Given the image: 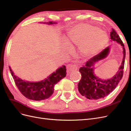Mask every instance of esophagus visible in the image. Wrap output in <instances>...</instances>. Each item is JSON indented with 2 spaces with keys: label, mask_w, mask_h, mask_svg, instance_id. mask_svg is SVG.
Returning <instances> with one entry per match:
<instances>
[{
  "label": "esophagus",
  "mask_w": 131,
  "mask_h": 131,
  "mask_svg": "<svg viewBox=\"0 0 131 131\" xmlns=\"http://www.w3.org/2000/svg\"><path fill=\"white\" fill-rule=\"evenodd\" d=\"M78 69V66L77 64H70L69 66V69L70 71H74L77 70Z\"/></svg>",
  "instance_id": "1"
}]
</instances>
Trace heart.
Masks as SVG:
<instances>
[{"label": "heart", "mask_w": 131, "mask_h": 131, "mask_svg": "<svg viewBox=\"0 0 131 131\" xmlns=\"http://www.w3.org/2000/svg\"><path fill=\"white\" fill-rule=\"evenodd\" d=\"M67 40L70 43L80 46L82 52L88 55L96 53L106 45L108 37L105 31L88 24H79L67 33ZM71 46L64 43V49L68 51Z\"/></svg>", "instance_id": "b5f03b06"}]
</instances>
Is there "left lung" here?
Segmentation results:
<instances>
[{
	"instance_id": "left-lung-1",
	"label": "left lung",
	"mask_w": 131,
	"mask_h": 131,
	"mask_svg": "<svg viewBox=\"0 0 131 131\" xmlns=\"http://www.w3.org/2000/svg\"><path fill=\"white\" fill-rule=\"evenodd\" d=\"M110 38L120 44L124 49V58L122 64L117 74L112 79L103 80L94 75V67L95 63L105 58L109 53V47H107L98 54L90 58L79 69L81 74V79L78 84V90L82 96L89 100H99L103 98L116 88L118 82L121 80L124 73L126 50L124 44L116 31L113 28L110 32Z\"/></svg>"
}]
</instances>
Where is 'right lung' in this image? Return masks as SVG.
I'll return each mask as SVG.
<instances>
[{
    "mask_svg": "<svg viewBox=\"0 0 131 131\" xmlns=\"http://www.w3.org/2000/svg\"><path fill=\"white\" fill-rule=\"evenodd\" d=\"M46 23L52 25L56 23L51 21ZM9 68L15 84L19 91L25 97L33 101H39L49 98L53 93L55 85L66 76V67L65 66H63L45 80L30 82L21 80L14 74L10 67Z\"/></svg>",
    "mask_w": 131,
    "mask_h": 131,
    "instance_id": "add662e5",
    "label": "right lung"
}]
</instances>
